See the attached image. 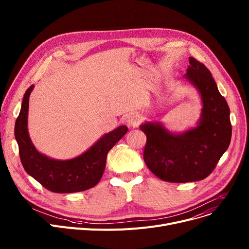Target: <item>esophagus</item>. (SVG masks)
Masks as SVG:
<instances>
[{"instance_id":"34e87169","label":"esophagus","mask_w":249,"mask_h":249,"mask_svg":"<svg viewBox=\"0 0 249 249\" xmlns=\"http://www.w3.org/2000/svg\"><path fill=\"white\" fill-rule=\"evenodd\" d=\"M141 122V117L140 115L136 113L129 114L127 117V125L129 127H137Z\"/></svg>"}]
</instances>
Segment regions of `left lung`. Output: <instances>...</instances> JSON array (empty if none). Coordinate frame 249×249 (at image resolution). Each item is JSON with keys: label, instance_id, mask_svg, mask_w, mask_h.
<instances>
[{"label": "left lung", "instance_id": "1", "mask_svg": "<svg viewBox=\"0 0 249 249\" xmlns=\"http://www.w3.org/2000/svg\"><path fill=\"white\" fill-rule=\"evenodd\" d=\"M184 75L201 95L203 109L198 125L184 133H173L159 122H146L140 129L146 135L143 159L156 177L169 182L206 178L227 150L232 134L230 110L212 74L205 65L190 57Z\"/></svg>", "mask_w": 249, "mask_h": 249}]
</instances>
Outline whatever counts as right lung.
<instances>
[{
    "mask_svg": "<svg viewBox=\"0 0 249 249\" xmlns=\"http://www.w3.org/2000/svg\"><path fill=\"white\" fill-rule=\"evenodd\" d=\"M33 88L32 85L24 94L20 114L15 123V138L26 173L53 193H76L95 187L104 174L108 152L127 133L128 128L122 125L114 129L74 159H50L35 148L28 133L29 96Z\"/></svg>",
    "mask_w": 249,
    "mask_h": 249,
    "instance_id": "1",
    "label": "right lung"
}]
</instances>
